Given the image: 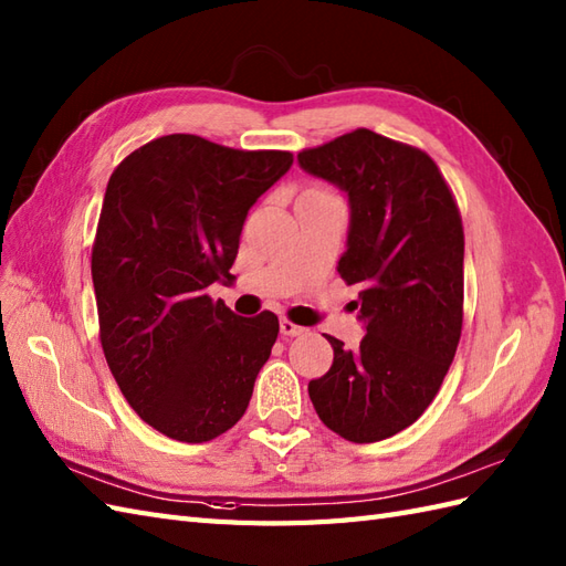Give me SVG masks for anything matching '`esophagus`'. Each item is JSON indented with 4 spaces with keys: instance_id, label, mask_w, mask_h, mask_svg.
Segmentation results:
<instances>
[{
    "instance_id": "esophagus-1",
    "label": "esophagus",
    "mask_w": 566,
    "mask_h": 566,
    "mask_svg": "<svg viewBox=\"0 0 566 566\" xmlns=\"http://www.w3.org/2000/svg\"><path fill=\"white\" fill-rule=\"evenodd\" d=\"M280 333H282L284 337H296V335H304L306 327H301V325L292 323L289 318H282V321H280Z\"/></svg>"
}]
</instances>
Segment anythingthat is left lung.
Listing matches in <instances>:
<instances>
[{"label":"left lung","mask_w":566,"mask_h":566,"mask_svg":"<svg viewBox=\"0 0 566 566\" xmlns=\"http://www.w3.org/2000/svg\"><path fill=\"white\" fill-rule=\"evenodd\" d=\"M298 166L347 195V251L337 272L359 289V349L327 337L331 371L308 384L327 429L384 441L417 422L443 384L463 327V223L422 149L354 129L304 149Z\"/></svg>","instance_id":"left-lung-1"}]
</instances>
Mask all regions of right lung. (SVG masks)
<instances>
[{
	"instance_id": "add662e5",
	"label": "right lung",
	"mask_w": 566,
	"mask_h": 566,
	"mask_svg": "<svg viewBox=\"0 0 566 566\" xmlns=\"http://www.w3.org/2000/svg\"><path fill=\"white\" fill-rule=\"evenodd\" d=\"M292 164L166 135L113 170L91 253L101 345L129 407L168 439L212 441L251 402L280 321L241 318L207 286L231 277L248 209Z\"/></svg>"
}]
</instances>
